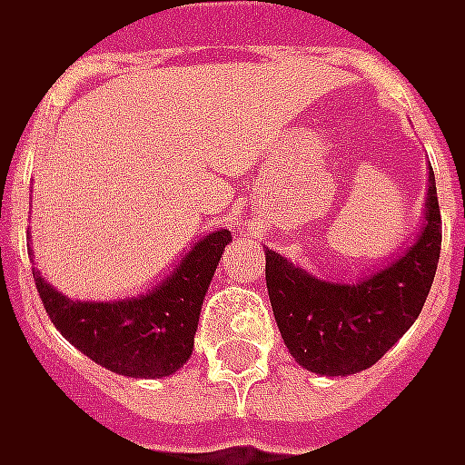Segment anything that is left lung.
Returning <instances> with one entry per match:
<instances>
[{
	"mask_svg": "<svg viewBox=\"0 0 465 465\" xmlns=\"http://www.w3.org/2000/svg\"><path fill=\"white\" fill-rule=\"evenodd\" d=\"M425 227L391 266L356 283H330L266 251V286L282 338L320 376L371 369L420 317L438 271L443 220L430 168Z\"/></svg>",
	"mask_w": 465,
	"mask_h": 465,
	"instance_id": "8db88e82",
	"label": "left lung"
}]
</instances>
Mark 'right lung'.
Masks as SVG:
<instances>
[{"label": "right lung", "mask_w": 465, "mask_h": 465, "mask_svg": "<svg viewBox=\"0 0 465 465\" xmlns=\"http://www.w3.org/2000/svg\"><path fill=\"white\" fill-rule=\"evenodd\" d=\"M230 240V230L204 235L166 282L123 302H74L37 271L33 276L51 322L84 356L123 376L161 379L182 369L194 351L204 294Z\"/></svg>", "instance_id": "obj_1"}]
</instances>
